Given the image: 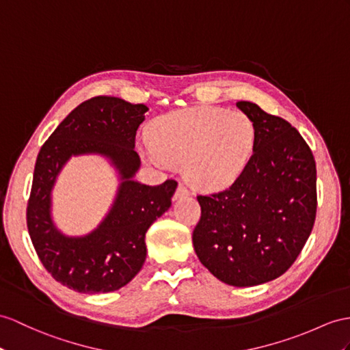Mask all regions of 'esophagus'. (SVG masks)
I'll use <instances>...</instances> for the list:
<instances>
[{
    "instance_id": "obj_1",
    "label": "esophagus",
    "mask_w": 350,
    "mask_h": 350,
    "mask_svg": "<svg viewBox=\"0 0 350 350\" xmlns=\"http://www.w3.org/2000/svg\"><path fill=\"white\" fill-rule=\"evenodd\" d=\"M184 196H189V190L185 189V187L183 185V184H180L178 185V189H176V191H175V196H174V200H178V199H181V198H184Z\"/></svg>"
}]
</instances>
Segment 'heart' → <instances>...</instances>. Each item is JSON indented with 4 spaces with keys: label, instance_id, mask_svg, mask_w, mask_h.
Listing matches in <instances>:
<instances>
[{
    "label": "heart",
    "instance_id": "heart-1",
    "mask_svg": "<svg viewBox=\"0 0 350 350\" xmlns=\"http://www.w3.org/2000/svg\"><path fill=\"white\" fill-rule=\"evenodd\" d=\"M257 131L241 111L196 107L159 117L148 131L157 157L184 163L185 176L206 191L224 190L250 163Z\"/></svg>",
    "mask_w": 350,
    "mask_h": 350
}]
</instances>
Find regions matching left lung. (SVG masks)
<instances>
[{"label": "left lung", "mask_w": 350, "mask_h": 350, "mask_svg": "<svg viewBox=\"0 0 350 350\" xmlns=\"http://www.w3.org/2000/svg\"><path fill=\"white\" fill-rule=\"evenodd\" d=\"M255 124L250 163L227 190L198 196L202 217L193 232L200 262L221 282L255 286L293 266L317 217V163L286 120L257 104L236 102Z\"/></svg>", "instance_id": "left-lung-1"}]
</instances>
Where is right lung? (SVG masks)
Segmentation results:
<instances>
[{
    "instance_id": "obj_1",
    "label": "right lung",
    "mask_w": 350,
    "mask_h": 350,
    "mask_svg": "<svg viewBox=\"0 0 350 350\" xmlns=\"http://www.w3.org/2000/svg\"><path fill=\"white\" fill-rule=\"evenodd\" d=\"M147 111L144 104L120 98H92L64 118L38 152L27 209L28 232L42 266L77 293L105 294L129 284L147 257V230L172 204L176 181L152 187L135 180L141 166L135 136ZM77 155L107 158L121 184L95 230L68 237L53 221L51 191L66 161Z\"/></svg>"
}]
</instances>
